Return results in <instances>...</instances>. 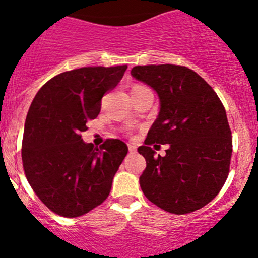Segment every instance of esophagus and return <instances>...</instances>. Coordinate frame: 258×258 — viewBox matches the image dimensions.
I'll return each mask as SVG.
<instances>
[{"label": "esophagus", "mask_w": 258, "mask_h": 258, "mask_svg": "<svg viewBox=\"0 0 258 258\" xmlns=\"http://www.w3.org/2000/svg\"><path fill=\"white\" fill-rule=\"evenodd\" d=\"M128 151H130V153H135V152H136V146L132 145V143H130V145H128Z\"/></svg>", "instance_id": "obj_1"}]
</instances>
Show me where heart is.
I'll return each instance as SVG.
<instances>
[{"mask_svg":"<svg viewBox=\"0 0 258 258\" xmlns=\"http://www.w3.org/2000/svg\"><path fill=\"white\" fill-rule=\"evenodd\" d=\"M140 88H143V86H140V85H135L134 89H140Z\"/></svg>","mask_w":258,"mask_h":258,"instance_id":"heart-1","label":"heart"}]
</instances>
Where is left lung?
<instances>
[{
  "mask_svg": "<svg viewBox=\"0 0 258 258\" xmlns=\"http://www.w3.org/2000/svg\"><path fill=\"white\" fill-rule=\"evenodd\" d=\"M135 79L159 97V112L138 153L147 167L140 185L150 202L183 215L210 203L226 181L232 140L226 111L202 77L173 64L138 65ZM169 144L164 157H154L152 144Z\"/></svg>",
  "mask_w": 258,
  "mask_h": 258,
  "instance_id": "left-lung-1",
  "label": "left lung"
}]
</instances>
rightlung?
<instances>
[{
  "mask_svg": "<svg viewBox=\"0 0 258 258\" xmlns=\"http://www.w3.org/2000/svg\"><path fill=\"white\" fill-rule=\"evenodd\" d=\"M127 65L88 67L61 73L39 89L24 123L22 162L29 185L53 213L78 218L106 200L128 148L106 140L99 148L81 132L97 117L101 99Z\"/></svg>",
  "mask_w": 258,
  "mask_h": 258,
  "instance_id": "1",
  "label": "right lung"
}]
</instances>
